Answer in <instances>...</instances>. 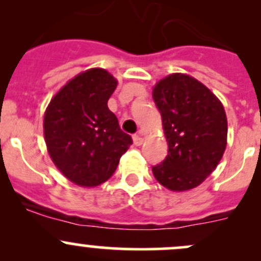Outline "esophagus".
Returning <instances> with one entry per match:
<instances>
[{"mask_svg": "<svg viewBox=\"0 0 261 261\" xmlns=\"http://www.w3.org/2000/svg\"><path fill=\"white\" fill-rule=\"evenodd\" d=\"M133 140H134V144H135V145L140 146L141 144H143V141H144L143 133H141V131H139L138 134H135V135H133Z\"/></svg>", "mask_w": 261, "mask_h": 261, "instance_id": "esophagus-1", "label": "esophagus"}]
</instances>
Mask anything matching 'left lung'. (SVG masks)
I'll use <instances>...</instances> for the list:
<instances>
[{"instance_id":"8db88e82","label":"left lung","mask_w":261,"mask_h":261,"mask_svg":"<svg viewBox=\"0 0 261 261\" xmlns=\"http://www.w3.org/2000/svg\"><path fill=\"white\" fill-rule=\"evenodd\" d=\"M168 155L152 167L165 188H196L216 169L227 144V118L220 99L196 78L174 73L155 84Z\"/></svg>"}]
</instances>
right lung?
Returning <instances> with one entry per match:
<instances>
[{
	"label": "right lung",
	"mask_w": 261,
	"mask_h": 261,
	"mask_svg": "<svg viewBox=\"0 0 261 261\" xmlns=\"http://www.w3.org/2000/svg\"><path fill=\"white\" fill-rule=\"evenodd\" d=\"M117 87L114 75L92 68L55 94L44 115V136L55 167L81 187L111 178L120 158L133 144L107 106Z\"/></svg>",
	"instance_id": "add662e5"
}]
</instances>
